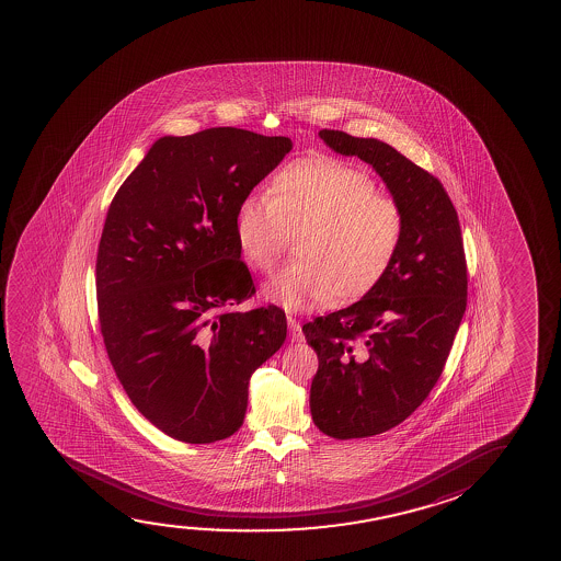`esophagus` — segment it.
I'll return each instance as SVG.
<instances>
[{"instance_id": "1", "label": "esophagus", "mask_w": 561, "mask_h": 561, "mask_svg": "<svg viewBox=\"0 0 561 561\" xmlns=\"http://www.w3.org/2000/svg\"><path fill=\"white\" fill-rule=\"evenodd\" d=\"M287 323H289V335H291V341H297L300 343L305 335H302V328H300V322L295 318V316H287Z\"/></svg>"}]
</instances>
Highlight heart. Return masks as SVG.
Here are the masks:
<instances>
[{
    "label": "heart",
    "mask_w": 561,
    "mask_h": 561,
    "mask_svg": "<svg viewBox=\"0 0 561 561\" xmlns=\"http://www.w3.org/2000/svg\"><path fill=\"white\" fill-rule=\"evenodd\" d=\"M236 241L249 268L268 274L297 238L295 262L264 285V295L291 312L360 299L381 284L404 239L399 203L374 180L328 154L285 164L266 195H247L236 210Z\"/></svg>",
    "instance_id": "obj_1"
}]
</instances>
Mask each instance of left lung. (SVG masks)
<instances>
[{"mask_svg": "<svg viewBox=\"0 0 561 561\" xmlns=\"http://www.w3.org/2000/svg\"><path fill=\"white\" fill-rule=\"evenodd\" d=\"M320 138L371 164L407 224L381 284L302 328L318 354L310 387L318 430L371 437L404 422L437 385L468 305V264L458 213L438 178L379 139L328 128Z\"/></svg>", "mask_w": 561, "mask_h": 561, "instance_id": "1", "label": "left lung"}]
</instances>
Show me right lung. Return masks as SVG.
I'll return each mask as SVG.
<instances>
[{"instance_id": "right-lung-1", "label": "right lung", "mask_w": 561, "mask_h": 561, "mask_svg": "<svg viewBox=\"0 0 561 561\" xmlns=\"http://www.w3.org/2000/svg\"><path fill=\"white\" fill-rule=\"evenodd\" d=\"M291 147L231 126L167 136L111 201L95 262L101 335L131 404L169 437L233 435L254 369L284 345L282 308L236 310L256 289L233 220Z\"/></svg>"}]
</instances>
